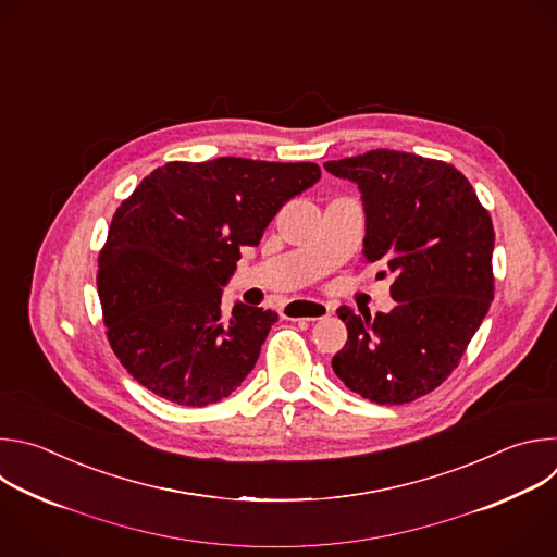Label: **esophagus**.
Wrapping results in <instances>:
<instances>
[{"label": "esophagus", "mask_w": 557, "mask_h": 557, "mask_svg": "<svg viewBox=\"0 0 557 557\" xmlns=\"http://www.w3.org/2000/svg\"><path fill=\"white\" fill-rule=\"evenodd\" d=\"M331 313V307L322 300H294L283 307V318L292 320H320Z\"/></svg>", "instance_id": "1"}]
</instances>
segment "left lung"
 Returning a JSON list of instances; mask_svg holds the SVG:
<instances>
[{
	"instance_id": "1",
	"label": "left lung",
	"mask_w": 557,
	"mask_h": 557,
	"mask_svg": "<svg viewBox=\"0 0 557 557\" xmlns=\"http://www.w3.org/2000/svg\"><path fill=\"white\" fill-rule=\"evenodd\" d=\"M362 193L367 263L393 274L388 313L338 318L349 338L331 360L347 388L375 404H408L459 367L494 300V226L453 164L373 149L324 162Z\"/></svg>"
}]
</instances>
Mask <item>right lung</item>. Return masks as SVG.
<instances>
[{
    "label": "right lung",
    "mask_w": 557,
    "mask_h": 557,
    "mask_svg": "<svg viewBox=\"0 0 557 557\" xmlns=\"http://www.w3.org/2000/svg\"><path fill=\"white\" fill-rule=\"evenodd\" d=\"M313 162H169L119 206L98 255L107 341L127 373L180 406L228 397L255 369L278 313L221 294Z\"/></svg>",
    "instance_id": "right-lung-1"
}]
</instances>
